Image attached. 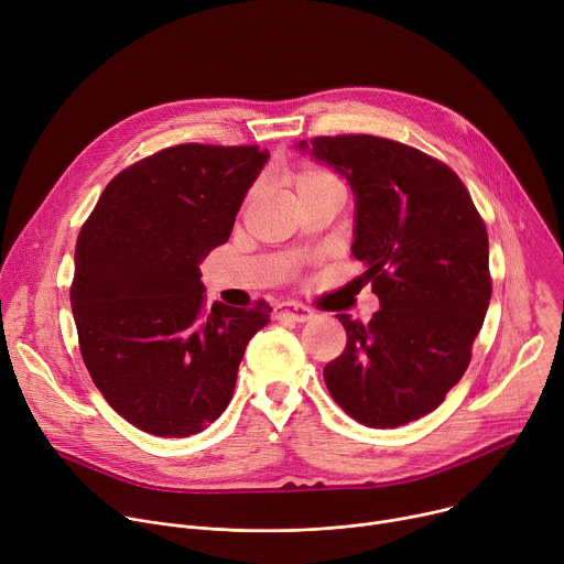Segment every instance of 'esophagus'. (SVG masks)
<instances>
[{
  "mask_svg": "<svg viewBox=\"0 0 564 564\" xmlns=\"http://www.w3.org/2000/svg\"><path fill=\"white\" fill-rule=\"evenodd\" d=\"M274 315H276L279 319H285V317H288V319H294V322H299V324L313 319V311L305 308V305H301V303H281L279 308H274Z\"/></svg>",
  "mask_w": 564,
  "mask_h": 564,
  "instance_id": "esophagus-1",
  "label": "esophagus"
}]
</instances>
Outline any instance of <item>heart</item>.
Returning <instances> with one entry per match:
<instances>
[{
  "label": "heart",
  "instance_id": "obj_1",
  "mask_svg": "<svg viewBox=\"0 0 564 564\" xmlns=\"http://www.w3.org/2000/svg\"><path fill=\"white\" fill-rule=\"evenodd\" d=\"M290 182L301 202L319 199V197H346V186L341 177L324 166H299L290 173Z\"/></svg>",
  "mask_w": 564,
  "mask_h": 564
}]
</instances>
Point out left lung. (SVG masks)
Returning a JSON list of instances; mask_svg holds the SVG:
<instances>
[{
    "instance_id": "obj_1",
    "label": "left lung",
    "mask_w": 564,
    "mask_h": 564,
    "mask_svg": "<svg viewBox=\"0 0 564 564\" xmlns=\"http://www.w3.org/2000/svg\"><path fill=\"white\" fill-rule=\"evenodd\" d=\"M355 195L352 256L380 299L369 324L337 315L346 348L324 369L344 412L367 427H400L445 400L466 373L492 294L488 231L443 162L373 134L301 141Z\"/></svg>"
}]
</instances>
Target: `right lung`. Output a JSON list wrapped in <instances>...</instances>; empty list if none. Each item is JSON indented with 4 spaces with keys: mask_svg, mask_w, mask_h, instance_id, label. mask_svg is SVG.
<instances>
[{
    "mask_svg": "<svg viewBox=\"0 0 564 564\" xmlns=\"http://www.w3.org/2000/svg\"><path fill=\"white\" fill-rule=\"evenodd\" d=\"M268 158L259 145L164 148L121 171L78 234L69 296L83 362L141 432L184 438L214 423L270 322L265 301L209 308L199 281Z\"/></svg>",
    "mask_w": 564,
    "mask_h": 564,
    "instance_id": "obj_1",
    "label": "right lung"
}]
</instances>
